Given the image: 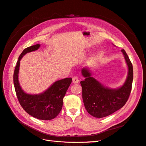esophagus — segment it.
Returning a JSON list of instances; mask_svg holds the SVG:
<instances>
[{
    "instance_id": "esophagus-1",
    "label": "esophagus",
    "mask_w": 146,
    "mask_h": 146,
    "mask_svg": "<svg viewBox=\"0 0 146 146\" xmlns=\"http://www.w3.org/2000/svg\"><path fill=\"white\" fill-rule=\"evenodd\" d=\"M73 83H78L79 82V78L77 76H74L72 77Z\"/></svg>"
}]
</instances>
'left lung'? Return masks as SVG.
<instances>
[{"mask_svg": "<svg viewBox=\"0 0 146 146\" xmlns=\"http://www.w3.org/2000/svg\"><path fill=\"white\" fill-rule=\"evenodd\" d=\"M129 68L124 84L117 89L105 87L91 77L87 68L82 70L85 79L80 82L82 98L88 113L95 117L101 118L110 115L125 105L130 94L133 78V66L124 49L121 50Z\"/></svg>", "mask_w": 146, "mask_h": 146, "instance_id": "obj_1", "label": "left lung"}]
</instances>
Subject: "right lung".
<instances>
[{
	"label": "right lung",
	"mask_w": 146,
	"mask_h": 146,
	"mask_svg": "<svg viewBox=\"0 0 146 146\" xmlns=\"http://www.w3.org/2000/svg\"><path fill=\"white\" fill-rule=\"evenodd\" d=\"M39 44L29 47L21 53L17 61L13 75V82L17 99L21 107L30 116L41 120H51L58 116L62 109L63 98L72 82L71 78L55 82L41 94L32 95L22 90L18 80L20 61L27 53L38 49Z\"/></svg>",
	"instance_id": "right-lung-1"
}]
</instances>
